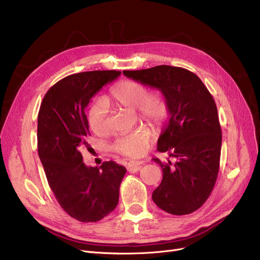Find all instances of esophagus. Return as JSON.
<instances>
[{"instance_id": "1", "label": "esophagus", "mask_w": 260, "mask_h": 260, "mask_svg": "<svg viewBox=\"0 0 260 260\" xmlns=\"http://www.w3.org/2000/svg\"><path fill=\"white\" fill-rule=\"evenodd\" d=\"M143 165H144V162L143 161H137V160H132L130 161V162L128 164V168H137V169H140Z\"/></svg>"}]
</instances>
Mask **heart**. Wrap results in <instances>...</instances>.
<instances>
[{
  "label": "heart",
  "mask_w": 260,
  "mask_h": 260,
  "mask_svg": "<svg viewBox=\"0 0 260 260\" xmlns=\"http://www.w3.org/2000/svg\"><path fill=\"white\" fill-rule=\"evenodd\" d=\"M104 102L107 105L134 109L139 118L151 124H160L168 114V105L159 90H148L134 80H123L114 86ZM88 122L96 136H105L110 131L109 112L104 103L93 104L88 112ZM151 139L149 128L142 126L132 132L122 134L115 140L112 148L116 153L128 157H141L145 154Z\"/></svg>",
  "instance_id": "b5f03b06"
}]
</instances>
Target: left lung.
Segmentation results:
<instances>
[{
	"mask_svg": "<svg viewBox=\"0 0 260 260\" xmlns=\"http://www.w3.org/2000/svg\"><path fill=\"white\" fill-rule=\"evenodd\" d=\"M122 73L159 89L171 116L157 149L175 162L153 159L162 170L153 201L173 215L197 211L210 197L219 170L221 128L212 94L198 76L183 68L157 66Z\"/></svg>",
	"mask_w": 260,
	"mask_h": 260,
	"instance_id": "8db88e82",
	"label": "left lung"
}]
</instances>
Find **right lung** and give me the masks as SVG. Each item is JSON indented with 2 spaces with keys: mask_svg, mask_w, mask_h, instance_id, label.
Wrapping results in <instances>:
<instances>
[{
  "mask_svg": "<svg viewBox=\"0 0 260 260\" xmlns=\"http://www.w3.org/2000/svg\"><path fill=\"white\" fill-rule=\"evenodd\" d=\"M120 74L112 70L69 75L49 88L40 107L38 150L45 174L60 207L78 221H99L118 204L126 168L114 161L87 167L80 148H90L86 106Z\"/></svg>",
  "mask_w": 260,
  "mask_h": 260,
  "instance_id": "add662e5",
  "label": "right lung"
}]
</instances>
